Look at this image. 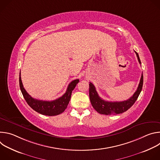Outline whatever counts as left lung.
Listing matches in <instances>:
<instances>
[{
  "instance_id": "obj_1",
  "label": "left lung",
  "mask_w": 160,
  "mask_h": 160,
  "mask_svg": "<svg viewBox=\"0 0 160 160\" xmlns=\"http://www.w3.org/2000/svg\"><path fill=\"white\" fill-rule=\"evenodd\" d=\"M138 61L140 64H141L139 54L136 51H135ZM143 85V75L142 74L139 86L137 88L135 93L133 96L127 101H120V102H109L102 99L98 95L94 85L92 83H89V98L90 102L92 104L93 108L99 113L102 115H116V114H120L127 111L132 105L135 103L136 100L138 99Z\"/></svg>"
}]
</instances>
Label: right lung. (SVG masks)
<instances>
[{
  "mask_svg": "<svg viewBox=\"0 0 160 160\" xmlns=\"http://www.w3.org/2000/svg\"><path fill=\"white\" fill-rule=\"evenodd\" d=\"M78 82V79L72 81L68 85L66 93L56 100L51 101L38 100L32 98L27 93L22 85L21 78V73H19V87L25 101L33 110L42 115L47 116L58 115L64 111L70 101L72 91Z\"/></svg>",
  "mask_w": 160,
  "mask_h": 160,
  "instance_id": "1",
  "label": "right lung"
}]
</instances>
